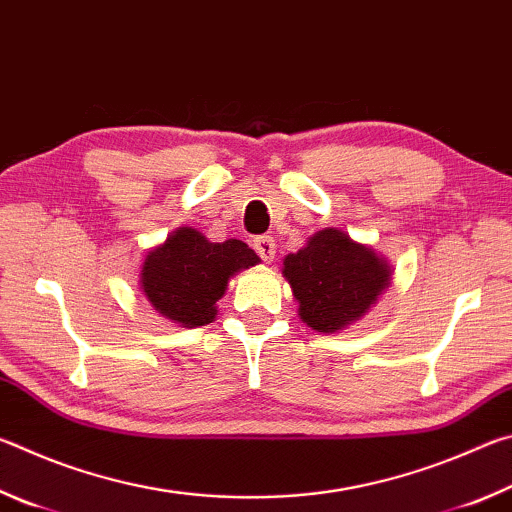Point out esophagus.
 Masks as SVG:
<instances>
[{"label":"esophagus","instance_id":"34e87169","mask_svg":"<svg viewBox=\"0 0 512 512\" xmlns=\"http://www.w3.org/2000/svg\"><path fill=\"white\" fill-rule=\"evenodd\" d=\"M253 246H255V250H257V255L262 257L266 264L273 262V259H275V241H273V237H268V235L257 237Z\"/></svg>","mask_w":512,"mask_h":512}]
</instances>
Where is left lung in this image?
<instances>
[{
    "label": "left lung",
    "mask_w": 512,
    "mask_h": 512,
    "mask_svg": "<svg viewBox=\"0 0 512 512\" xmlns=\"http://www.w3.org/2000/svg\"><path fill=\"white\" fill-rule=\"evenodd\" d=\"M393 266L339 228H323L282 259L302 323L336 334L361 320L393 282Z\"/></svg>",
    "instance_id": "1"
}]
</instances>
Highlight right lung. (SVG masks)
Returning <instances> with one entry per match:
<instances>
[{
  "mask_svg": "<svg viewBox=\"0 0 512 512\" xmlns=\"http://www.w3.org/2000/svg\"><path fill=\"white\" fill-rule=\"evenodd\" d=\"M259 262L244 241L214 244L203 232L183 225L144 255L137 284L162 318L180 327H201L219 314L216 302L232 277Z\"/></svg>",
  "mask_w": 512,
  "mask_h": 512,
  "instance_id": "add662e5",
  "label": "right lung"
}]
</instances>
